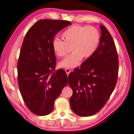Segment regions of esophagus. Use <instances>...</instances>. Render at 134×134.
I'll return each mask as SVG.
<instances>
[{"mask_svg":"<svg viewBox=\"0 0 134 134\" xmlns=\"http://www.w3.org/2000/svg\"><path fill=\"white\" fill-rule=\"evenodd\" d=\"M65 71H66V72L67 75H68L70 73V72H71V70H70L69 68H66L65 69Z\"/></svg>","mask_w":134,"mask_h":134,"instance_id":"1","label":"esophagus"}]
</instances>
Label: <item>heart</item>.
Wrapping results in <instances>:
<instances>
[{
  "label": "heart",
  "instance_id": "obj_1",
  "mask_svg": "<svg viewBox=\"0 0 134 134\" xmlns=\"http://www.w3.org/2000/svg\"><path fill=\"white\" fill-rule=\"evenodd\" d=\"M62 37L63 41L53 40L52 48L55 55L59 58L65 57L71 48L72 54L59 63V67L67 68L76 67L82 59L92 57L100 41L99 30L93 26L73 25L62 33Z\"/></svg>",
  "mask_w": 134,
  "mask_h": 134
}]
</instances>
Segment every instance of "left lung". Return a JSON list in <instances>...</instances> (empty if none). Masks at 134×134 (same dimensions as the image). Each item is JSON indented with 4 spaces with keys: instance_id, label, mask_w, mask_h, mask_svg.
I'll use <instances>...</instances> for the list:
<instances>
[{
    "instance_id": "1",
    "label": "left lung",
    "mask_w": 134,
    "mask_h": 134,
    "mask_svg": "<svg viewBox=\"0 0 134 134\" xmlns=\"http://www.w3.org/2000/svg\"><path fill=\"white\" fill-rule=\"evenodd\" d=\"M100 43L92 57L68 75L73 90L70 107L81 117L92 116L107 103L116 86L118 58L115 42L104 25H100Z\"/></svg>"
}]
</instances>
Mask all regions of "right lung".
<instances>
[{
	"mask_svg": "<svg viewBox=\"0 0 134 134\" xmlns=\"http://www.w3.org/2000/svg\"><path fill=\"white\" fill-rule=\"evenodd\" d=\"M71 24L67 20L41 19L25 35L17 63L18 82L26 106L35 115L51 113L55 100L67 85L64 70L53 72L56 58L52 42L58 32Z\"/></svg>",
	"mask_w": 134,
	"mask_h": 134,
	"instance_id": "add662e5",
	"label": "right lung"
}]
</instances>
